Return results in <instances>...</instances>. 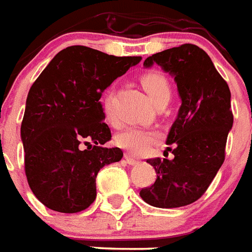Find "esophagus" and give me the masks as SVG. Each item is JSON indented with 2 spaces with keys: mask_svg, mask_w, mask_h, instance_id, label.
<instances>
[{
  "mask_svg": "<svg viewBox=\"0 0 252 252\" xmlns=\"http://www.w3.org/2000/svg\"><path fill=\"white\" fill-rule=\"evenodd\" d=\"M124 159H126V161L129 164V165H136V164H139V160H136L135 158H132L131 155H126Z\"/></svg>",
  "mask_w": 252,
  "mask_h": 252,
  "instance_id": "1",
  "label": "esophagus"
}]
</instances>
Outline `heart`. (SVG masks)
I'll use <instances>...</instances> for the list:
<instances>
[{"mask_svg": "<svg viewBox=\"0 0 252 252\" xmlns=\"http://www.w3.org/2000/svg\"><path fill=\"white\" fill-rule=\"evenodd\" d=\"M141 85L148 94L151 102L155 105L161 97L171 94L169 84L163 74L151 72L141 76ZM159 135L144 128H128L116 136V143L119 147L129 151L133 155H143L148 152L151 145L156 143Z\"/></svg>", "mask_w": 252, "mask_h": 252, "instance_id": "b5f03b06", "label": "heart"}]
</instances>
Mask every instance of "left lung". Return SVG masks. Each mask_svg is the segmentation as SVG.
Masks as SVG:
<instances>
[{"mask_svg":"<svg viewBox=\"0 0 252 252\" xmlns=\"http://www.w3.org/2000/svg\"><path fill=\"white\" fill-rule=\"evenodd\" d=\"M155 64L173 77L182 105L165 140L175 158L147 160L158 178L140 196L154 207L176 208L196 202L224 161L234 123L231 92L210 56L192 44L150 56L144 68Z\"/></svg>","mask_w":252,"mask_h":252,"instance_id":"left-lung-1","label":"left lung"}]
</instances>
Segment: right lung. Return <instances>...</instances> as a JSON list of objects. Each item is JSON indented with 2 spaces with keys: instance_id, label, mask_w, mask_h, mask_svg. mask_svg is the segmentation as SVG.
Segmentation results:
<instances>
[{
  "instance_id": "add662e5",
  "label": "right lung",
  "mask_w": 252,
  "mask_h": 252,
  "mask_svg": "<svg viewBox=\"0 0 252 252\" xmlns=\"http://www.w3.org/2000/svg\"><path fill=\"white\" fill-rule=\"evenodd\" d=\"M141 57H116L74 45L52 59L28 93L21 124L25 173L32 192L50 210L74 214L96 199V176L120 161L104 123L102 92ZM89 145L87 150L81 144Z\"/></svg>"
}]
</instances>
